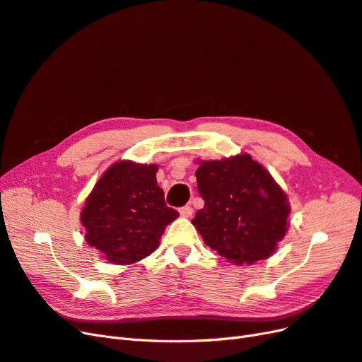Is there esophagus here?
<instances>
[{
    "instance_id": "1",
    "label": "esophagus",
    "mask_w": 362,
    "mask_h": 362,
    "mask_svg": "<svg viewBox=\"0 0 362 362\" xmlns=\"http://www.w3.org/2000/svg\"><path fill=\"white\" fill-rule=\"evenodd\" d=\"M193 214V208L190 205H185L180 208V216L181 217H190Z\"/></svg>"
}]
</instances>
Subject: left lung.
Wrapping results in <instances>:
<instances>
[{"label": "left lung", "mask_w": 362, "mask_h": 362, "mask_svg": "<svg viewBox=\"0 0 362 362\" xmlns=\"http://www.w3.org/2000/svg\"><path fill=\"white\" fill-rule=\"evenodd\" d=\"M198 163L205 205L192 223L205 245L238 266L269 258L287 234V194L249 154Z\"/></svg>", "instance_id": "8db88e82"}]
</instances>
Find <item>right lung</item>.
Segmentation results:
<instances>
[{
	"instance_id": "right-lung-1",
	"label": "right lung",
	"mask_w": 362,
	"mask_h": 362,
	"mask_svg": "<svg viewBox=\"0 0 362 362\" xmlns=\"http://www.w3.org/2000/svg\"><path fill=\"white\" fill-rule=\"evenodd\" d=\"M157 170V164L117 161L87 196L80 214L86 242L113 264H133L151 255L180 216L164 202Z\"/></svg>"
}]
</instances>
